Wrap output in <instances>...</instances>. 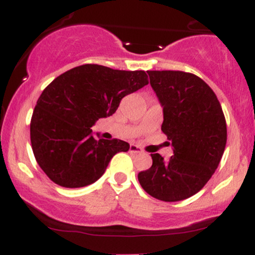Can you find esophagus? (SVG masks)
<instances>
[{"label":"esophagus","mask_w":255,"mask_h":255,"mask_svg":"<svg viewBox=\"0 0 255 255\" xmlns=\"http://www.w3.org/2000/svg\"><path fill=\"white\" fill-rule=\"evenodd\" d=\"M129 151L130 152H133V153H135V154H140V153H142V148L140 147V146H137V145H134V144H131L130 146H129Z\"/></svg>","instance_id":"esophagus-1"}]
</instances>
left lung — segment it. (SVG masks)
I'll return each instance as SVG.
<instances>
[{
    "instance_id": "1",
    "label": "left lung",
    "mask_w": 255,
    "mask_h": 255,
    "mask_svg": "<svg viewBox=\"0 0 255 255\" xmlns=\"http://www.w3.org/2000/svg\"><path fill=\"white\" fill-rule=\"evenodd\" d=\"M163 108L162 130L174 154L153 153L152 166L139 172L146 193L180 201L198 193L211 178L227 144V124L215 92L204 80L180 71H147Z\"/></svg>"
}]
</instances>
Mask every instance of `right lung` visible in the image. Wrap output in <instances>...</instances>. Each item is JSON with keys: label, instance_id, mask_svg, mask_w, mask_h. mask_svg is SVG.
<instances>
[{"label": "right lung", "instance_id": "1", "mask_svg": "<svg viewBox=\"0 0 255 255\" xmlns=\"http://www.w3.org/2000/svg\"><path fill=\"white\" fill-rule=\"evenodd\" d=\"M148 84L144 71L83 64L63 73L43 91L31 120V144L52 182L80 188L102 177L111 158L127 152L124 140L98 139L91 129L109 118L125 96Z\"/></svg>", "mask_w": 255, "mask_h": 255}]
</instances>
